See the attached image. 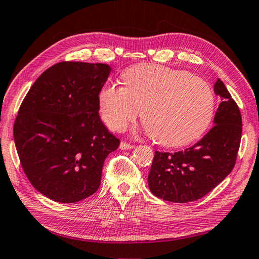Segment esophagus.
<instances>
[{
  "mask_svg": "<svg viewBox=\"0 0 259 259\" xmlns=\"http://www.w3.org/2000/svg\"><path fill=\"white\" fill-rule=\"evenodd\" d=\"M120 148L121 150H133V148H135V145H131V144H128L125 142H121Z\"/></svg>",
  "mask_w": 259,
  "mask_h": 259,
  "instance_id": "obj_1",
  "label": "esophagus"
}]
</instances>
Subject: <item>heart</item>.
Listing matches in <instances>:
<instances>
[{
	"mask_svg": "<svg viewBox=\"0 0 259 259\" xmlns=\"http://www.w3.org/2000/svg\"><path fill=\"white\" fill-rule=\"evenodd\" d=\"M123 87L107 84L98 95L99 114L109 129L123 131L142 119L152 139L166 147L187 145L209 128L214 94L201 77L179 69L140 64L121 75Z\"/></svg>",
	"mask_w": 259,
	"mask_h": 259,
	"instance_id": "heart-1",
	"label": "heart"
}]
</instances>
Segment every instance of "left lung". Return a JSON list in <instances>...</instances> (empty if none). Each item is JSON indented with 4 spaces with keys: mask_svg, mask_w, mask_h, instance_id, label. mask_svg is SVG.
<instances>
[{
    "mask_svg": "<svg viewBox=\"0 0 259 259\" xmlns=\"http://www.w3.org/2000/svg\"><path fill=\"white\" fill-rule=\"evenodd\" d=\"M213 91L222 102L209 133L185 151H155L148 186L157 198L176 203L199 200L233 170L242 135V119L238 105L219 78Z\"/></svg>",
    "mask_w": 259,
    "mask_h": 259,
    "instance_id": "left-lung-1",
    "label": "left lung"
}]
</instances>
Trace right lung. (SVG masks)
Wrapping results in <instances>:
<instances>
[{
    "instance_id": "right-lung-1",
    "label": "right lung",
    "mask_w": 259,
    "mask_h": 259,
    "mask_svg": "<svg viewBox=\"0 0 259 259\" xmlns=\"http://www.w3.org/2000/svg\"><path fill=\"white\" fill-rule=\"evenodd\" d=\"M111 71L106 64L61 61L37 77L20 105L14 125L20 164L30 184L56 202L93 195L105 159L120 145L98 114Z\"/></svg>"
}]
</instances>
